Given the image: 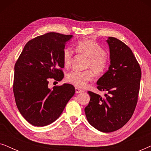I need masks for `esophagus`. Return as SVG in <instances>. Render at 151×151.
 Returning a JSON list of instances; mask_svg holds the SVG:
<instances>
[{
	"label": "esophagus",
	"mask_w": 151,
	"mask_h": 151,
	"mask_svg": "<svg viewBox=\"0 0 151 151\" xmlns=\"http://www.w3.org/2000/svg\"><path fill=\"white\" fill-rule=\"evenodd\" d=\"M82 92H83V91H82V90L80 89V88H76V93H82Z\"/></svg>",
	"instance_id": "34e87169"
}]
</instances>
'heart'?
<instances>
[{
  "label": "heart",
  "instance_id": "b5f03b06",
  "mask_svg": "<svg viewBox=\"0 0 151 151\" xmlns=\"http://www.w3.org/2000/svg\"><path fill=\"white\" fill-rule=\"evenodd\" d=\"M75 50L88 58L87 68H90L95 75L100 76L104 73L108 66V58L100 45L93 40L86 39L76 43ZM72 54L73 53L69 48H65L63 50V59L65 67H69L71 65ZM92 72L91 71H71L67 74L66 80L76 87L83 88L91 81L93 76Z\"/></svg>",
  "mask_w": 151,
  "mask_h": 151
}]
</instances>
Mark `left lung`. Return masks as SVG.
Returning a JSON list of instances; mask_svg holds the SVG:
<instances>
[{
	"label": "left lung",
	"mask_w": 151,
	"mask_h": 151,
	"mask_svg": "<svg viewBox=\"0 0 151 151\" xmlns=\"http://www.w3.org/2000/svg\"><path fill=\"white\" fill-rule=\"evenodd\" d=\"M110 65L97 81L98 89L107 91L104 98L88 91L84 109L87 120L98 131L110 133L127 124L135 111L142 71L131 49L118 39L109 37Z\"/></svg>",
	"instance_id": "8db88e82"
}]
</instances>
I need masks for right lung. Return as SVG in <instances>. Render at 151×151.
<instances>
[{"label": "right lung", "mask_w": 151, "mask_h": 151, "mask_svg": "<svg viewBox=\"0 0 151 151\" xmlns=\"http://www.w3.org/2000/svg\"><path fill=\"white\" fill-rule=\"evenodd\" d=\"M72 35L50 32L36 37L24 47L14 67V94L18 111L33 126L55 122L74 96L75 87L63 84L49 87V80L64 78L63 53Z\"/></svg>", "instance_id": "1"}]
</instances>
